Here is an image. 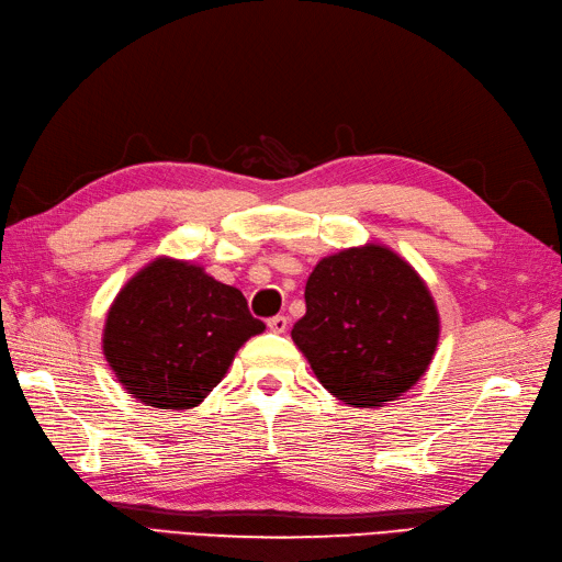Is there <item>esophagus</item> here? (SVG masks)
<instances>
[{
	"label": "esophagus",
	"instance_id": "esophagus-1",
	"mask_svg": "<svg viewBox=\"0 0 562 562\" xmlns=\"http://www.w3.org/2000/svg\"><path fill=\"white\" fill-rule=\"evenodd\" d=\"M286 324H289V319L284 315H276V317L268 319V329L276 331V334H284L286 331Z\"/></svg>",
	"mask_w": 562,
	"mask_h": 562
}]
</instances>
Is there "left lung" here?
Instances as JSON below:
<instances>
[{"instance_id":"1","label":"left lung","mask_w":562,"mask_h":562,"mask_svg":"<svg viewBox=\"0 0 562 562\" xmlns=\"http://www.w3.org/2000/svg\"><path fill=\"white\" fill-rule=\"evenodd\" d=\"M292 338L319 383L350 406H380L418 383L439 340L425 282L387 247L322 259Z\"/></svg>"}]
</instances>
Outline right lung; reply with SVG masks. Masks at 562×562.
Returning <instances> with one entry per match:
<instances>
[{
	"label": "right lung",
	"mask_w": 562,
	"mask_h": 562,
	"mask_svg": "<svg viewBox=\"0 0 562 562\" xmlns=\"http://www.w3.org/2000/svg\"><path fill=\"white\" fill-rule=\"evenodd\" d=\"M263 329L240 289L216 282L201 266L158 259L121 289L102 342L135 400L182 411L201 404L243 342Z\"/></svg>",
	"instance_id": "obj_1"
}]
</instances>
